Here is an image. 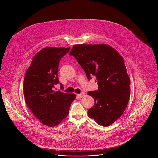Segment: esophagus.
Returning <instances> with one entry per match:
<instances>
[{
  "instance_id": "34e87169",
  "label": "esophagus",
  "mask_w": 158,
  "mask_h": 158,
  "mask_svg": "<svg viewBox=\"0 0 158 158\" xmlns=\"http://www.w3.org/2000/svg\"><path fill=\"white\" fill-rule=\"evenodd\" d=\"M84 96H85V93H84V92H82L80 94H77V97L79 98H82Z\"/></svg>"
}]
</instances>
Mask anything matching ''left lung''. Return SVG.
<instances>
[{
  "label": "left lung",
  "mask_w": 158,
  "mask_h": 158,
  "mask_svg": "<svg viewBox=\"0 0 158 158\" xmlns=\"http://www.w3.org/2000/svg\"><path fill=\"white\" fill-rule=\"evenodd\" d=\"M85 71L87 79L96 77L98 90L88 92L95 104L88 116L99 125L108 126L123 114L130 98V78L124 61L106 44H77L70 53Z\"/></svg>",
  "instance_id": "1"
}]
</instances>
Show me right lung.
Here are the masks:
<instances>
[{"mask_svg": "<svg viewBox=\"0 0 158 158\" xmlns=\"http://www.w3.org/2000/svg\"><path fill=\"white\" fill-rule=\"evenodd\" d=\"M69 50L52 47L42 49L34 55L25 74L23 92L26 105L42 124L49 127L58 125L68 116L76 98L74 94L53 90L55 85L60 83V61Z\"/></svg>", "mask_w": 158, "mask_h": 158, "instance_id": "add662e5", "label": "right lung"}]
</instances>
